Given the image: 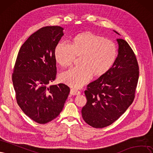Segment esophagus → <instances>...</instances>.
Returning a JSON list of instances; mask_svg holds the SVG:
<instances>
[{
	"label": "esophagus",
	"mask_w": 153,
	"mask_h": 153,
	"mask_svg": "<svg viewBox=\"0 0 153 153\" xmlns=\"http://www.w3.org/2000/svg\"><path fill=\"white\" fill-rule=\"evenodd\" d=\"M71 94L72 95H78L81 94V91H78L75 89H71Z\"/></svg>",
	"instance_id": "1"
}]
</instances>
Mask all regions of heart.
Listing matches in <instances>:
<instances>
[{
  "label": "heart",
  "instance_id": "b5f03b06",
  "mask_svg": "<svg viewBox=\"0 0 153 153\" xmlns=\"http://www.w3.org/2000/svg\"><path fill=\"white\" fill-rule=\"evenodd\" d=\"M76 56H80V65L62 72L60 79L77 88L89 82L94 74L101 76L109 71L116 62L117 50L112 41L86 32L76 36L71 44L66 41L58 42L54 51L56 62L62 67L70 65Z\"/></svg>",
  "mask_w": 153,
  "mask_h": 153
}]
</instances>
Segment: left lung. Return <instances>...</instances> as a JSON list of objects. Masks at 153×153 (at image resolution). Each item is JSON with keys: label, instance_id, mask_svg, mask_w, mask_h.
<instances>
[{"label": "left lung", "instance_id": "8db88e82", "mask_svg": "<svg viewBox=\"0 0 153 153\" xmlns=\"http://www.w3.org/2000/svg\"><path fill=\"white\" fill-rule=\"evenodd\" d=\"M117 41L119 50L114 65L105 74L88 85L85 91L87 102L82 109V116L87 124L95 128L112 124L135 98L139 64L128 42L122 39Z\"/></svg>", "mask_w": 153, "mask_h": 153}]
</instances>
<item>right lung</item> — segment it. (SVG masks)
I'll return each mask as SVG.
<instances>
[{
  "mask_svg": "<svg viewBox=\"0 0 153 153\" xmlns=\"http://www.w3.org/2000/svg\"><path fill=\"white\" fill-rule=\"evenodd\" d=\"M63 28L47 26L29 37L19 49L12 74L17 103L27 116L39 124L60 114L70 93L65 84L49 86L56 76L54 51Z\"/></svg>",
  "mask_w": 153,
  "mask_h": 153,
  "instance_id": "add662e5",
  "label": "right lung"
}]
</instances>
